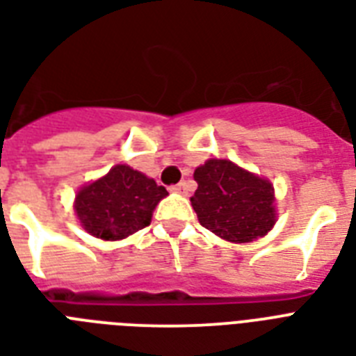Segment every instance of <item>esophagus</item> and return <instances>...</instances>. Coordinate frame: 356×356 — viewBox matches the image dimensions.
Instances as JSON below:
<instances>
[{"instance_id":"34e87169","label":"esophagus","mask_w":356,"mask_h":356,"mask_svg":"<svg viewBox=\"0 0 356 356\" xmlns=\"http://www.w3.org/2000/svg\"><path fill=\"white\" fill-rule=\"evenodd\" d=\"M172 192H177V194H186V192H188V184L184 183V181H181L179 184L172 186Z\"/></svg>"}]
</instances>
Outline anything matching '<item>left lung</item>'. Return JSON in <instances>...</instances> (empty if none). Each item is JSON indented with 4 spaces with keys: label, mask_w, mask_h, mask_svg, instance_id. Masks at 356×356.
Masks as SVG:
<instances>
[{
    "label": "left lung",
    "mask_w": 356,
    "mask_h": 356,
    "mask_svg": "<svg viewBox=\"0 0 356 356\" xmlns=\"http://www.w3.org/2000/svg\"><path fill=\"white\" fill-rule=\"evenodd\" d=\"M190 197L200 223L229 242H251L275 223L273 186L231 161L212 159L194 172Z\"/></svg>",
    "instance_id": "obj_1"
}]
</instances>
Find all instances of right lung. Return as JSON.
<instances>
[{
  "mask_svg": "<svg viewBox=\"0 0 356 356\" xmlns=\"http://www.w3.org/2000/svg\"><path fill=\"white\" fill-rule=\"evenodd\" d=\"M164 186L133 168L118 164L75 197L83 227L103 240H122L147 227L156 203L166 197Z\"/></svg>",
  "mask_w": 356,
  "mask_h": 356,
  "instance_id": "obj_1",
  "label": "right lung"
}]
</instances>
